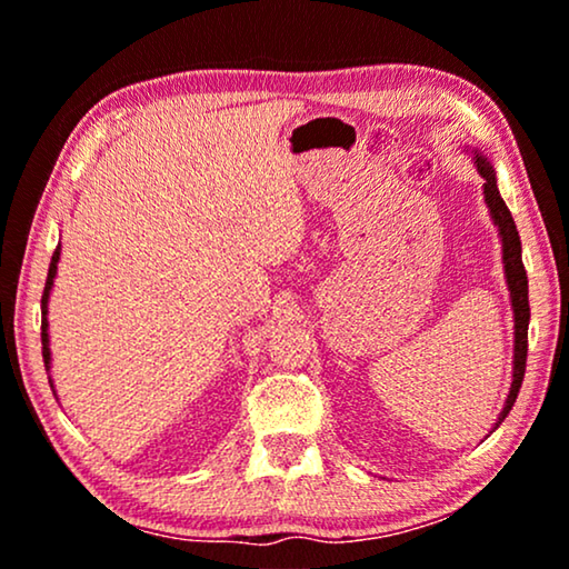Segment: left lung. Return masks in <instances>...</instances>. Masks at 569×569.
<instances>
[{
  "label": "left lung",
  "instance_id": "1",
  "mask_svg": "<svg viewBox=\"0 0 569 569\" xmlns=\"http://www.w3.org/2000/svg\"><path fill=\"white\" fill-rule=\"evenodd\" d=\"M473 166H477L479 176L485 178V201L489 207V214L500 230L502 238V263H505V279H508L510 290V302H512V318H516V349H512V383L510 393L505 399V407L497 417L492 430L502 425V419L510 415L512 403L518 399L520 383H523L526 376V357H528V321H531V308H528V277L523 259H520V236L516 230V222H512V214L508 204H505L500 191H497V178L495 168L481 152H473Z\"/></svg>",
  "mask_w": 569,
  "mask_h": 569
}]
</instances>
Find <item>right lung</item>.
I'll return each mask as SVG.
<instances>
[{"mask_svg": "<svg viewBox=\"0 0 569 569\" xmlns=\"http://www.w3.org/2000/svg\"><path fill=\"white\" fill-rule=\"evenodd\" d=\"M57 263H59V248L51 256V267H49V277H46V287H43V298H41V341H43V362L46 368H51V349H49V321H46V313H49V295L53 287V277H57Z\"/></svg>", "mask_w": 569, "mask_h": 569, "instance_id": "1", "label": "right lung"}]
</instances>
